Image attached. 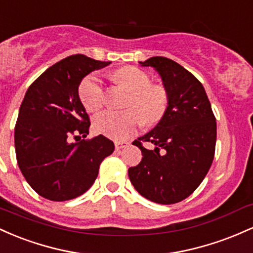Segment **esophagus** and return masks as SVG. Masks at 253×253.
Returning <instances> with one entry per match:
<instances>
[{"label": "esophagus", "instance_id": "obj_1", "mask_svg": "<svg viewBox=\"0 0 253 253\" xmlns=\"http://www.w3.org/2000/svg\"><path fill=\"white\" fill-rule=\"evenodd\" d=\"M115 146H116V149H117V150L123 149V148H126V147L129 146V142H126V141H116Z\"/></svg>", "mask_w": 253, "mask_h": 253}]
</instances>
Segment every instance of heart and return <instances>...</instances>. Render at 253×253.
Masks as SVG:
<instances>
[{"instance_id": "1", "label": "heart", "mask_w": 253, "mask_h": 253, "mask_svg": "<svg viewBox=\"0 0 253 253\" xmlns=\"http://www.w3.org/2000/svg\"><path fill=\"white\" fill-rule=\"evenodd\" d=\"M113 80L130 93L126 111H105L94 118V129L109 137L123 140L129 137L143 121L157 123L163 117L169 104L166 89L159 84H150L146 73L135 67H124L113 73ZM80 99L87 111L96 112L105 104L103 82L95 75H89L80 84Z\"/></svg>"}]
</instances>
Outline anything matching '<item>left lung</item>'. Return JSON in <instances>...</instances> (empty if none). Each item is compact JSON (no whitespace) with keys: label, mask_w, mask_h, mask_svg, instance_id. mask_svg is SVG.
Instances as JSON below:
<instances>
[{"label":"left lung","mask_w":253,"mask_h":253,"mask_svg":"<svg viewBox=\"0 0 253 253\" xmlns=\"http://www.w3.org/2000/svg\"><path fill=\"white\" fill-rule=\"evenodd\" d=\"M138 63L157 70L169 104L157 126L132 142L143 158L127 173L136 191L147 200L178 203L198 188L211 169L216 119L202 84L185 68L161 56ZM142 141L153 143L155 149H144Z\"/></svg>","instance_id":"8db88e82"}]
</instances>
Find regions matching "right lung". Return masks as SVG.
<instances>
[{
    "instance_id": "add662e5",
    "label": "right lung",
    "mask_w": 253,
    "mask_h": 253,
    "mask_svg": "<svg viewBox=\"0 0 253 253\" xmlns=\"http://www.w3.org/2000/svg\"><path fill=\"white\" fill-rule=\"evenodd\" d=\"M110 63L69 56L28 87L14 141L20 171L42 197L62 202L84 194L98 177L101 161L115 150L103 135L72 141L89 132L88 115L79 96L82 79Z\"/></svg>"
}]
</instances>
